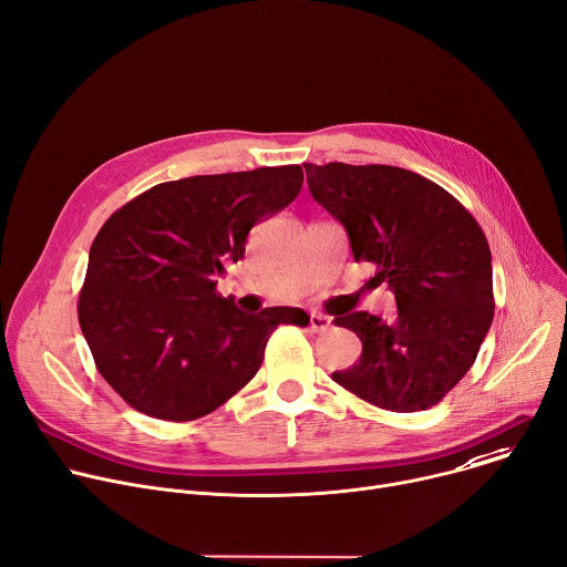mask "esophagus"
<instances>
[{"instance_id": "esophagus-1", "label": "esophagus", "mask_w": 567, "mask_h": 567, "mask_svg": "<svg viewBox=\"0 0 567 567\" xmlns=\"http://www.w3.org/2000/svg\"><path fill=\"white\" fill-rule=\"evenodd\" d=\"M330 317H326V315H319V312H315L312 317H310V328H312V332H326L328 328H330Z\"/></svg>"}]
</instances>
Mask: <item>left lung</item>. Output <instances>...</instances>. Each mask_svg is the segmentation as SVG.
<instances>
[{
  "label": "left lung",
  "instance_id": "8db88e82",
  "mask_svg": "<svg viewBox=\"0 0 567 567\" xmlns=\"http://www.w3.org/2000/svg\"><path fill=\"white\" fill-rule=\"evenodd\" d=\"M307 185L346 228L354 262L389 282L398 315L334 319L362 357L332 380L380 409L423 411L475 364L493 323V267L484 230L441 185L391 165H310Z\"/></svg>",
  "mask_w": 567,
  "mask_h": 567
}]
</instances>
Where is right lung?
<instances>
[{"instance_id":"add662e5","label":"right lung","mask_w":567,"mask_h":567,"mask_svg":"<svg viewBox=\"0 0 567 567\" xmlns=\"http://www.w3.org/2000/svg\"><path fill=\"white\" fill-rule=\"evenodd\" d=\"M298 165L192 176L153 185L96 233L79 323L104 380L142 414L196 421L262 367L269 337L298 323L293 307L237 310L217 276L246 237L298 196Z\"/></svg>"}]
</instances>
